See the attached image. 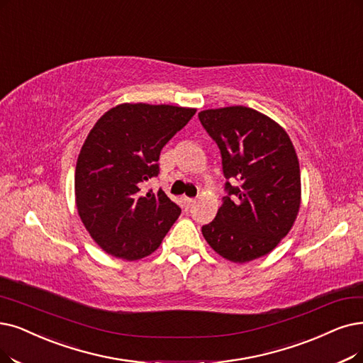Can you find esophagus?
<instances>
[{
  "instance_id": "esophagus-1",
  "label": "esophagus",
  "mask_w": 363,
  "mask_h": 363,
  "mask_svg": "<svg viewBox=\"0 0 363 363\" xmlns=\"http://www.w3.org/2000/svg\"><path fill=\"white\" fill-rule=\"evenodd\" d=\"M195 199L194 198H183V206H184V208L186 210H189V208H192V206L195 204Z\"/></svg>"
}]
</instances>
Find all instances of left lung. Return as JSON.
I'll return each instance as SVG.
<instances>
[{"label":"left lung","mask_w":363,"mask_h":363,"mask_svg":"<svg viewBox=\"0 0 363 363\" xmlns=\"http://www.w3.org/2000/svg\"><path fill=\"white\" fill-rule=\"evenodd\" d=\"M201 125L222 155L226 196L202 235L237 264L268 255L294 226L301 206V172L284 129L253 108L204 110Z\"/></svg>","instance_id":"left-lung-1"}]
</instances>
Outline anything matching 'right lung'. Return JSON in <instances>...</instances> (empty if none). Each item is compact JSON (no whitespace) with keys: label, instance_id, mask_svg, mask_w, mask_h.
Segmentation results:
<instances>
[{"label":"right lung","instance_id":"right-lung-1","mask_svg":"<svg viewBox=\"0 0 363 363\" xmlns=\"http://www.w3.org/2000/svg\"><path fill=\"white\" fill-rule=\"evenodd\" d=\"M195 108L121 104L94 125L80 150L74 189L80 219L108 255L137 260L161 245L180 207L162 189L144 191L157 177L159 155Z\"/></svg>","mask_w":363,"mask_h":363}]
</instances>
